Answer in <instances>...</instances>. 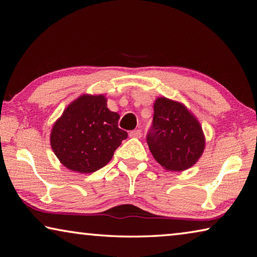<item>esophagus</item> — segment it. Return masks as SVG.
Masks as SVG:
<instances>
[{
	"mask_svg": "<svg viewBox=\"0 0 257 257\" xmlns=\"http://www.w3.org/2000/svg\"><path fill=\"white\" fill-rule=\"evenodd\" d=\"M129 136L132 138H140L141 137V130L140 129H136V130H133V132H130Z\"/></svg>",
	"mask_w": 257,
	"mask_h": 257,
	"instance_id": "esophagus-1",
	"label": "esophagus"
}]
</instances>
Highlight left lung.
I'll return each mask as SVG.
<instances>
[{"mask_svg": "<svg viewBox=\"0 0 257 257\" xmlns=\"http://www.w3.org/2000/svg\"><path fill=\"white\" fill-rule=\"evenodd\" d=\"M154 110L147 143L156 161L168 171H184L194 166L205 148L199 120L183 103L166 97L157 98Z\"/></svg>", "mask_w": 257, "mask_h": 257, "instance_id": "1", "label": "left lung"}]
</instances>
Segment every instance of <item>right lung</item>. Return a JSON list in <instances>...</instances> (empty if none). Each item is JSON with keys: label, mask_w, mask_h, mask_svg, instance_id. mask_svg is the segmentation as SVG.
<instances>
[{"label": "right lung", "mask_w": 257, "mask_h": 257, "mask_svg": "<svg viewBox=\"0 0 257 257\" xmlns=\"http://www.w3.org/2000/svg\"><path fill=\"white\" fill-rule=\"evenodd\" d=\"M120 116L103 95L84 94L65 108L51 132V147L64 167L91 173L105 167L128 137L118 128Z\"/></svg>", "instance_id": "1"}]
</instances>
